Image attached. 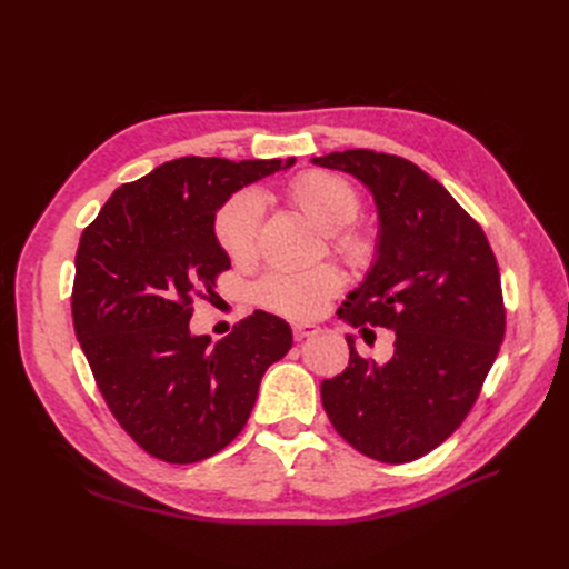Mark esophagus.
Masks as SVG:
<instances>
[{
	"label": "esophagus",
	"instance_id": "34e87169",
	"mask_svg": "<svg viewBox=\"0 0 569 569\" xmlns=\"http://www.w3.org/2000/svg\"><path fill=\"white\" fill-rule=\"evenodd\" d=\"M291 330H295V339L297 341H303L308 337H316L320 332V325H316V322H295V327H291Z\"/></svg>",
	"mask_w": 569,
	"mask_h": 569
}]
</instances>
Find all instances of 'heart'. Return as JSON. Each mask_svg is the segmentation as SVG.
<instances>
[{
    "label": "heart",
    "mask_w": 569,
    "mask_h": 569,
    "mask_svg": "<svg viewBox=\"0 0 569 569\" xmlns=\"http://www.w3.org/2000/svg\"><path fill=\"white\" fill-rule=\"evenodd\" d=\"M289 197L320 230L332 232L335 249L347 256L349 261H363L370 253V242L363 234L343 230L351 226L360 211V199L347 180L325 173V170H311V173L291 180ZM261 218L263 199L253 189L239 192L222 206L216 218V237L232 261L244 263L253 256ZM339 284L341 278L332 266H318L301 272L274 270L253 287V299L274 313L311 318L322 311V306Z\"/></svg>",
    "instance_id": "1"
}]
</instances>
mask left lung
<instances>
[{
  "mask_svg": "<svg viewBox=\"0 0 569 569\" xmlns=\"http://www.w3.org/2000/svg\"><path fill=\"white\" fill-rule=\"evenodd\" d=\"M311 163L353 176L377 209L375 261L337 316L396 332L387 363L351 358L320 387L356 451L410 462L449 439L475 406L506 332L501 274L485 232L422 168L372 149Z\"/></svg>",
  "mask_w": 569,
  "mask_h": 569,
  "instance_id": "8db88e82",
  "label": "left lung"
}]
</instances>
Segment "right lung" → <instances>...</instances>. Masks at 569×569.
Masks as SVG:
<instances>
[{
	"mask_svg": "<svg viewBox=\"0 0 569 569\" xmlns=\"http://www.w3.org/2000/svg\"><path fill=\"white\" fill-rule=\"evenodd\" d=\"M297 159L184 157L120 184L82 232L73 325L126 432L153 458L197 462L242 432L291 327L256 311L220 341L192 335V297L230 268L216 216L239 189Z\"/></svg>",
	"mask_w": 569,
	"mask_h": 569,
	"instance_id": "add662e5",
	"label": "right lung"
}]
</instances>
